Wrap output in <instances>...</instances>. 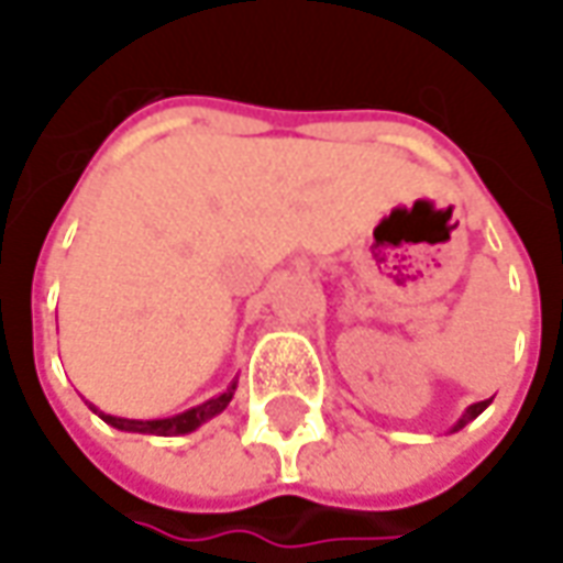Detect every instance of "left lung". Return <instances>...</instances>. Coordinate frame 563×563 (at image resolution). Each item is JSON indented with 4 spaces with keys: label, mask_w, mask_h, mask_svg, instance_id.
I'll use <instances>...</instances> for the list:
<instances>
[{
    "label": "left lung",
    "mask_w": 563,
    "mask_h": 563,
    "mask_svg": "<svg viewBox=\"0 0 563 563\" xmlns=\"http://www.w3.org/2000/svg\"><path fill=\"white\" fill-rule=\"evenodd\" d=\"M487 407H490V400H481V404H472L468 410L462 412V419H459L456 426H453V431H459V428L468 426V422H472V419H477V416H481V412L487 410Z\"/></svg>",
    "instance_id": "8db88e82"
}]
</instances>
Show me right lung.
<instances>
[{
	"instance_id": "add662e5",
	"label": "right lung",
	"mask_w": 563,
	"mask_h": 563,
	"mask_svg": "<svg viewBox=\"0 0 563 563\" xmlns=\"http://www.w3.org/2000/svg\"><path fill=\"white\" fill-rule=\"evenodd\" d=\"M233 391H236V382H231V388L224 394H218L212 400H206L200 407H194V410L178 412V416H169V419H120V416H110V412L101 410H91L98 412L101 419H104L107 426L120 428V431H137V434H159V438H175V434H190V431H197L202 422H209L212 416L224 410L228 404H231Z\"/></svg>"
}]
</instances>
